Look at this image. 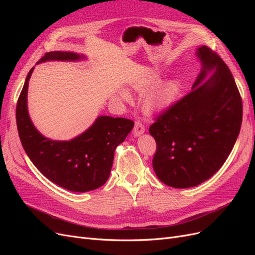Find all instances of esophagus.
I'll list each match as a JSON object with an SVG mask.
<instances>
[{
  "instance_id": "esophagus-1",
  "label": "esophagus",
  "mask_w": 255,
  "mask_h": 255,
  "mask_svg": "<svg viewBox=\"0 0 255 255\" xmlns=\"http://www.w3.org/2000/svg\"><path fill=\"white\" fill-rule=\"evenodd\" d=\"M133 130H134V135H135V136L141 135V134L144 132V130H145V128H144V125L142 123V121L136 120Z\"/></svg>"
}]
</instances>
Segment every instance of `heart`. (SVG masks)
Here are the masks:
<instances>
[{"mask_svg":"<svg viewBox=\"0 0 255 255\" xmlns=\"http://www.w3.org/2000/svg\"><path fill=\"white\" fill-rule=\"evenodd\" d=\"M159 82L160 79L158 74L155 72H150L135 84V88L138 91H145L146 89L155 86ZM179 91L180 85L175 81L160 84L150 92V95L146 98V104L152 109H161V107L170 104L176 98ZM121 96L125 99H128V95L125 92H122Z\"/></svg>","mask_w":255,"mask_h":255,"instance_id":"obj_1","label":"heart"}]
</instances>
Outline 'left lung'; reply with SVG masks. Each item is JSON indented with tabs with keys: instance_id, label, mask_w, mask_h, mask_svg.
<instances>
[{
	"instance_id": "1",
	"label": "left lung",
	"mask_w": 255,
	"mask_h": 255,
	"mask_svg": "<svg viewBox=\"0 0 255 255\" xmlns=\"http://www.w3.org/2000/svg\"><path fill=\"white\" fill-rule=\"evenodd\" d=\"M198 56L202 71L191 91L158 114L149 128L156 141L154 171L174 188L197 186L217 172L243 121L242 97L227 64L206 45L198 49Z\"/></svg>"
}]
</instances>
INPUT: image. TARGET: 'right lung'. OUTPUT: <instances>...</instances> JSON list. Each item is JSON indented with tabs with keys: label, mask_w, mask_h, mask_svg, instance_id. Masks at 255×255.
Returning a JSON list of instances; mask_svg holds the SVG:
<instances>
[{
	"label": "right lung",
	"mask_w": 255,
	"mask_h": 255,
	"mask_svg": "<svg viewBox=\"0 0 255 255\" xmlns=\"http://www.w3.org/2000/svg\"><path fill=\"white\" fill-rule=\"evenodd\" d=\"M71 52H49L38 60H76ZM29 70L16 109L17 128L23 149L47 179L70 191L85 192L101 187L111 173L116 146L126 139L134 121L101 116L86 132L70 141H54L43 137L33 126L27 113Z\"/></svg>",
	"instance_id": "add662e5"
}]
</instances>
